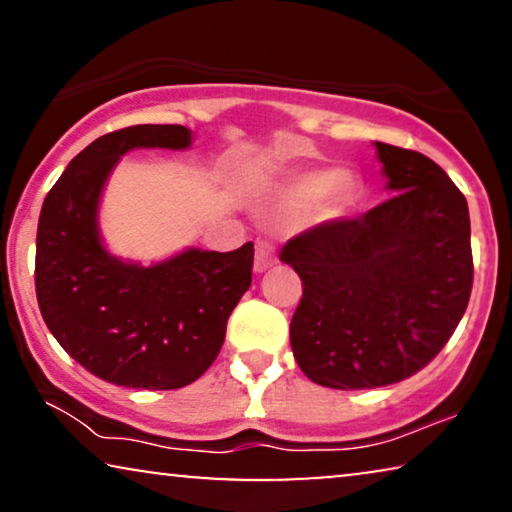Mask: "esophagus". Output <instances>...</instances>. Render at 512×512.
I'll return each mask as SVG.
<instances>
[{
    "mask_svg": "<svg viewBox=\"0 0 512 512\" xmlns=\"http://www.w3.org/2000/svg\"><path fill=\"white\" fill-rule=\"evenodd\" d=\"M277 263V251H275V244L268 242V240H261L256 244V258H254V270L256 272H265L272 265Z\"/></svg>",
    "mask_w": 512,
    "mask_h": 512,
    "instance_id": "esophagus-1",
    "label": "esophagus"
}]
</instances>
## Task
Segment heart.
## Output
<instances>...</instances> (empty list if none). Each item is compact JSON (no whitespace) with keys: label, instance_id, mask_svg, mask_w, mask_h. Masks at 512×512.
Instances as JSON below:
<instances>
[{"label":"heart","instance_id":"1","mask_svg":"<svg viewBox=\"0 0 512 512\" xmlns=\"http://www.w3.org/2000/svg\"><path fill=\"white\" fill-rule=\"evenodd\" d=\"M286 198L296 207H307L319 200L326 214H340L356 198V181L345 172H300L289 181Z\"/></svg>","mask_w":512,"mask_h":512}]
</instances>
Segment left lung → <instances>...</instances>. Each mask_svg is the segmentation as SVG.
Returning a JSON list of instances; mask_svg holds the SVG:
<instances>
[{"label":"left lung","instance_id":"left-lung-1","mask_svg":"<svg viewBox=\"0 0 512 512\" xmlns=\"http://www.w3.org/2000/svg\"><path fill=\"white\" fill-rule=\"evenodd\" d=\"M375 146L396 195L307 228L279 254L303 282L293 356L321 387L375 389L415 375L447 345L471 298L464 193L424 153Z\"/></svg>","mask_w":512,"mask_h":512}]
</instances>
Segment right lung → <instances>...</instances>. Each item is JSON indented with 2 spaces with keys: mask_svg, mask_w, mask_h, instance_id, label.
Wrapping results in <instances>:
<instances>
[{
  "mask_svg": "<svg viewBox=\"0 0 512 512\" xmlns=\"http://www.w3.org/2000/svg\"><path fill=\"white\" fill-rule=\"evenodd\" d=\"M186 149L184 125H132L86 146L41 207L34 286L62 349L118 387L179 389L212 366L230 312L251 284L254 242L235 251L188 249L142 268L109 256L97 202L130 149Z\"/></svg>",
  "mask_w": 512,
  "mask_h": 512,
  "instance_id": "right-lung-1",
  "label": "right lung"
}]
</instances>
